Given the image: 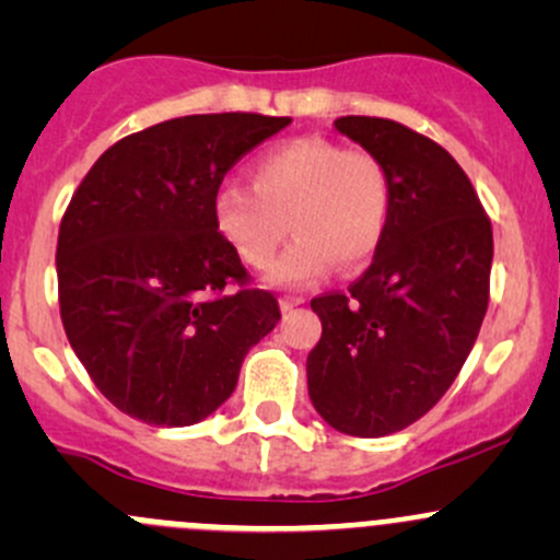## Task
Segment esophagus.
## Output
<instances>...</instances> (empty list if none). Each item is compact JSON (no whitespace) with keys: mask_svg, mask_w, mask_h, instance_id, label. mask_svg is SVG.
Instances as JSON below:
<instances>
[{"mask_svg":"<svg viewBox=\"0 0 560 560\" xmlns=\"http://www.w3.org/2000/svg\"><path fill=\"white\" fill-rule=\"evenodd\" d=\"M303 303H306V301H303V298L301 295H284V298H281V312H292V308H298V306H303Z\"/></svg>","mask_w":560,"mask_h":560,"instance_id":"34e87169","label":"esophagus"}]
</instances>
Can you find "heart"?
<instances>
[{
    "label": "heart",
    "mask_w": 560,
    "mask_h": 560,
    "mask_svg": "<svg viewBox=\"0 0 560 560\" xmlns=\"http://www.w3.org/2000/svg\"><path fill=\"white\" fill-rule=\"evenodd\" d=\"M393 200V173L380 154L298 138L254 160L252 189L224 184L213 197V219L248 268L273 262L290 224L298 238L270 270V281L301 287L332 262L341 270L369 262L387 235Z\"/></svg>",
    "instance_id": "heart-1"
}]
</instances>
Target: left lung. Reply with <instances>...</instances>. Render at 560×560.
I'll return each instance as SVG.
<instances>
[{
    "label": "left lung",
    "instance_id": "8db88e82",
    "mask_svg": "<svg viewBox=\"0 0 560 560\" xmlns=\"http://www.w3.org/2000/svg\"><path fill=\"white\" fill-rule=\"evenodd\" d=\"M336 129L385 160L395 200L369 270L312 301L322 338L308 395L327 425L376 439L428 415L460 374L488 312L493 228L431 138L374 116H341Z\"/></svg>",
    "mask_w": 560,
    "mask_h": 560
}]
</instances>
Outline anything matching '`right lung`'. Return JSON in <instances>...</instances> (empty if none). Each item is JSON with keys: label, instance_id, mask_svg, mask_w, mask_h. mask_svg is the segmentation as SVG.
Listing matches in <instances>:
<instances>
[{"label": "right lung", "instance_id": "1", "mask_svg": "<svg viewBox=\"0 0 560 560\" xmlns=\"http://www.w3.org/2000/svg\"><path fill=\"white\" fill-rule=\"evenodd\" d=\"M290 121L206 113L154 124L110 145L72 195L56 244L61 325L124 415L162 428L206 420L281 319L217 230L213 197Z\"/></svg>", "mask_w": 560, "mask_h": 560}]
</instances>
